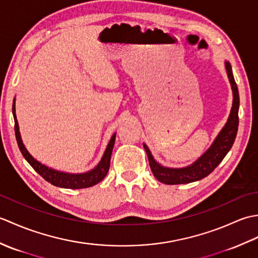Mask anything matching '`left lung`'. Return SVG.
I'll use <instances>...</instances> for the list:
<instances>
[{"label":"left lung","instance_id":"8db88e82","mask_svg":"<svg viewBox=\"0 0 258 258\" xmlns=\"http://www.w3.org/2000/svg\"><path fill=\"white\" fill-rule=\"evenodd\" d=\"M225 69L228 76V81L231 83L233 91V104L231 108V113L227 118L226 124L218 133L216 139L214 140L212 145L210 146L204 154L190 164V165L182 168H172L161 165L160 163L155 161L152 153L146 144L143 143L144 149L146 151L149 163L152 169V173L161 183L167 185H177V184H187L191 182H196L210 175L214 169L217 167L223 158L226 156L229 150L232 149L235 138H236L238 130V108H239V95L237 85L235 83L234 75L231 63L225 61Z\"/></svg>","mask_w":258,"mask_h":258}]
</instances>
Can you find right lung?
Instances as JSON below:
<instances>
[{
	"label": "right lung",
	"mask_w": 258,
	"mask_h": 258,
	"mask_svg": "<svg viewBox=\"0 0 258 258\" xmlns=\"http://www.w3.org/2000/svg\"><path fill=\"white\" fill-rule=\"evenodd\" d=\"M12 111H13V116H14V122H15V126H14L15 138H16V142H18L19 149L22 153V155H23L25 160L29 162L30 165L35 169V172L40 174L41 176L45 180H47L48 183H51L54 186H58V187H62V188L80 189V188H87V187H91V186H94L97 183H100L101 180L106 176V174L109 169V163H111V155L113 152L116 134L115 133L113 134L111 140L108 142L105 152H104L102 160L97 164V166L95 168H93L92 171L86 172V173H81V174H71V173L59 172V171H56V169L51 168L44 165V164L40 163L30 154L29 151L26 150V147L23 144V141H22V138H21L18 119H16L15 98L13 101Z\"/></svg>",
	"instance_id": "add662e5"
}]
</instances>
